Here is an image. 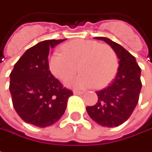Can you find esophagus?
<instances>
[{"label": "esophagus", "mask_w": 152, "mask_h": 152, "mask_svg": "<svg viewBox=\"0 0 152 152\" xmlns=\"http://www.w3.org/2000/svg\"><path fill=\"white\" fill-rule=\"evenodd\" d=\"M74 94H82L84 93V91H73Z\"/></svg>", "instance_id": "34e87169"}]
</instances>
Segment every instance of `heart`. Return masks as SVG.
I'll list each match as a JSON object with an SVG mask.
<instances>
[{"instance_id":"b5f03b06","label":"heart","mask_w":152,"mask_h":152,"mask_svg":"<svg viewBox=\"0 0 152 152\" xmlns=\"http://www.w3.org/2000/svg\"><path fill=\"white\" fill-rule=\"evenodd\" d=\"M62 53L54 52L48 59L51 72L66 80L78 71L81 73L67 82L70 86L87 88L108 86L116 75L118 61L116 53L107 44L94 40L76 39L61 47Z\"/></svg>"}]
</instances>
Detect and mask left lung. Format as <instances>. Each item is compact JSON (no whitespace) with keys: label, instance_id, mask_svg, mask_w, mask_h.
Wrapping results in <instances>:
<instances>
[{"label":"left lung","instance_id":"left-lung-1","mask_svg":"<svg viewBox=\"0 0 152 152\" xmlns=\"http://www.w3.org/2000/svg\"><path fill=\"white\" fill-rule=\"evenodd\" d=\"M111 46L116 53L118 68L113 81L101 91H96L98 101L86 107L91 118L101 126L113 128L129 118L138 103L142 89L141 68L136 58L118 43L105 37H95Z\"/></svg>","mask_w":152,"mask_h":152}]
</instances>
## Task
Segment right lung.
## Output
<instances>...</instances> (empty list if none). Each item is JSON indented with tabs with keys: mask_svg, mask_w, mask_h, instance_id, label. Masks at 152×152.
Wrapping results in <instances>:
<instances>
[{
	"mask_svg": "<svg viewBox=\"0 0 152 152\" xmlns=\"http://www.w3.org/2000/svg\"><path fill=\"white\" fill-rule=\"evenodd\" d=\"M66 39L45 40L28 48L10 74L9 89L14 108L27 124L48 127L65 113L73 92L63 87L51 73L48 55L51 48Z\"/></svg>",
	"mask_w": 152,
	"mask_h": 152,
	"instance_id": "obj_1",
	"label": "right lung"
}]
</instances>
